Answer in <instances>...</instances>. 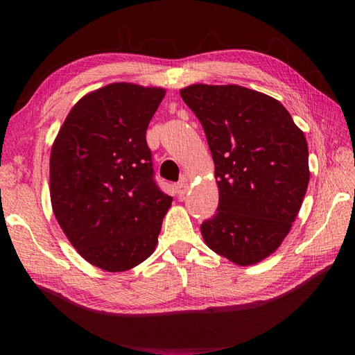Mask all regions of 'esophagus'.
I'll return each instance as SVG.
<instances>
[{
    "mask_svg": "<svg viewBox=\"0 0 355 355\" xmlns=\"http://www.w3.org/2000/svg\"><path fill=\"white\" fill-rule=\"evenodd\" d=\"M187 191H188V184H187V182H179V184L176 185L178 196L179 197H184L187 194Z\"/></svg>",
    "mask_w": 355,
    "mask_h": 355,
    "instance_id": "34e87169",
    "label": "esophagus"
}]
</instances>
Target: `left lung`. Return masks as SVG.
<instances>
[{
	"label": "left lung",
	"instance_id": "obj_1",
	"mask_svg": "<svg viewBox=\"0 0 355 355\" xmlns=\"http://www.w3.org/2000/svg\"><path fill=\"white\" fill-rule=\"evenodd\" d=\"M180 96L206 133L219 188L202 239L234 263L261 262L280 247L302 206L305 136L280 102L241 85L194 84Z\"/></svg>",
	"mask_w": 355,
	"mask_h": 355
}]
</instances>
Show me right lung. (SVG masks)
Masks as SVG:
<instances>
[{
    "instance_id": "obj_1",
    "label": "right lung",
    "mask_w": 355,
    "mask_h": 355,
    "mask_svg": "<svg viewBox=\"0 0 355 355\" xmlns=\"http://www.w3.org/2000/svg\"><path fill=\"white\" fill-rule=\"evenodd\" d=\"M166 92L114 83L75 103L51 148L50 197L92 265L127 271L153 254L171 204L154 178L146 128Z\"/></svg>"
}]
</instances>
